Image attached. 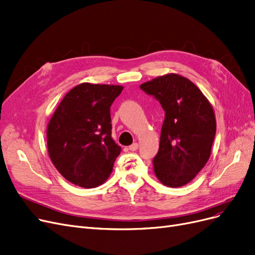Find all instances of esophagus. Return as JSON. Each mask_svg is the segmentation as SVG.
<instances>
[{"instance_id":"esophagus-1","label":"esophagus","mask_w":255,"mask_h":255,"mask_svg":"<svg viewBox=\"0 0 255 255\" xmlns=\"http://www.w3.org/2000/svg\"><path fill=\"white\" fill-rule=\"evenodd\" d=\"M137 149H138V144H137V143H133L132 145L129 146V150H130V151H136Z\"/></svg>"}]
</instances>
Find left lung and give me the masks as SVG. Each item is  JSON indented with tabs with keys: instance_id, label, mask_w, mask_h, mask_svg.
<instances>
[{
	"instance_id": "1",
	"label": "left lung",
	"mask_w": 255,
	"mask_h": 255,
	"mask_svg": "<svg viewBox=\"0 0 255 255\" xmlns=\"http://www.w3.org/2000/svg\"><path fill=\"white\" fill-rule=\"evenodd\" d=\"M165 111L159 148L153 157L156 177L168 187L191 182L211 154L216 122L213 108L188 79L170 73L139 86Z\"/></svg>"
}]
</instances>
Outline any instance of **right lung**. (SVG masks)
<instances>
[{
  "label": "right lung",
  "mask_w": 255,
  "mask_h": 255,
  "mask_svg": "<svg viewBox=\"0 0 255 255\" xmlns=\"http://www.w3.org/2000/svg\"><path fill=\"white\" fill-rule=\"evenodd\" d=\"M122 86L83 83L71 89L47 127V146L58 171L74 185L94 188L112 172L121 147L111 136L110 107Z\"/></svg>",
  "instance_id": "add662e5"
}]
</instances>
